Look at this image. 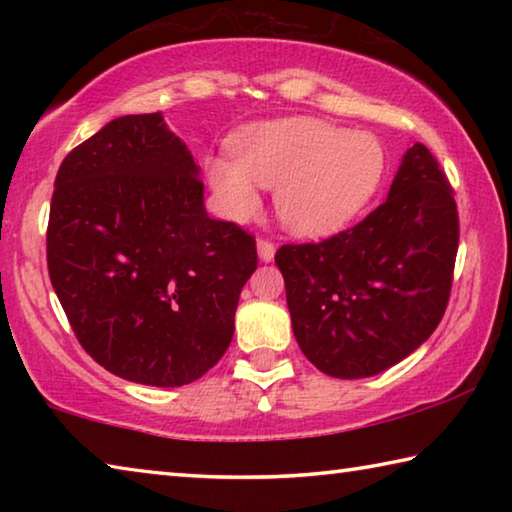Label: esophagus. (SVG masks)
Listing matches in <instances>:
<instances>
[{"instance_id": "1", "label": "esophagus", "mask_w": 512, "mask_h": 512, "mask_svg": "<svg viewBox=\"0 0 512 512\" xmlns=\"http://www.w3.org/2000/svg\"><path fill=\"white\" fill-rule=\"evenodd\" d=\"M257 253H259V259H262V262H271V259L275 257V244L271 239L259 237L257 239Z\"/></svg>"}]
</instances>
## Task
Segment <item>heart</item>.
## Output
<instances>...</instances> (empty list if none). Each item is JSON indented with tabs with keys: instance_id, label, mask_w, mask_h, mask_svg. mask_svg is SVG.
Masks as SVG:
<instances>
[{
	"instance_id": "1",
	"label": "heart",
	"mask_w": 512,
	"mask_h": 512,
	"mask_svg": "<svg viewBox=\"0 0 512 512\" xmlns=\"http://www.w3.org/2000/svg\"><path fill=\"white\" fill-rule=\"evenodd\" d=\"M386 153L368 133L318 119L271 121L232 140V160L207 162L223 210L237 221L262 207L257 185L275 189L282 223L298 235H327L348 223L384 178Z\"/></svg>"
}]
</instances>
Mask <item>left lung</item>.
<instances>
[{
	"label": "left lung",
	"instance_id": "left-lung-1",
	"mask_svg": "<svg viewBox=\"0 0 512 512\" xmlns=\"http://www.w3.org/2000/svg\"><path fill=\"white\" fill-rule=\"evenodd\" d=\"M456 250L454 189L418 142L386 201L366 219L318 244H284L275 253L300 350L339 379L395 366L443 320Z\"/></svg>",
	"mask_w": 512,
	"mask_h": 512
}]
</instances>
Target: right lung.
<instances>
[{
  "mask_svg": "<svg viewBox=\"0 0 512 512\" xmlns=\"http://www.w3.org/2000/svg\"><path fill=\"white\" fill-rule=\"evenodd\" d=\"M47 268L76 339L121 379L185 386L235 334L255 237L203 207V180L162 112L126 115L56 173Z\"/></svg>",
  "mask_w": 512,
  "mask_h": 512,
  "instance_id": "right-lung-1",
  "label": "right lung"
}]
</instances>
